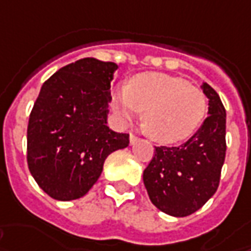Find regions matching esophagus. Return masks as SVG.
<instances>
[{
    "label": "esophagus",
    "mask_w": 251,
    "mask_h": 251,
    "mask_svg": "<svg viewBox=\"0 0 251 251\" xmlns=\"http://www.w3.org/2000/svg\"><path fill=\"white\" fill-rule=\"evenodd\" d=\"M129 140H130V144H134V143L139 142V137L134 136V134H130V136H129Z\"/></svg>",
    "instance_id": "1"
}]
</instances>
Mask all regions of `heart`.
<instances>
[{"mask_svg":"<svg viewBox=\"0 0 251 251\" xmlns=\"http://www.w3.org/2000/svg\"><path fill=\"white\" fill-rule=\"evenodd\" d=\"M111 102L124 121L133 119L144 109L143 126L160 143L189 137L207 112V99L200 89L185 79L158 72L136 75L129 86H118Z\"/></svg>","mask_w":251,"mask_h":251,"instance_id":"heart-1","label":"heart"}]
</instances>
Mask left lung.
<instances>
[{
  "label": "left lung",
  "instance_id": "1",
  "mask_svg": "<svg viewBox=\"0 0 251 251\" xmlns=\"http://www.w3.org/2000/svg\"><path fill=\"white\" fill-rule=\"evenodd\" d=\"M208 117L189 140L176 147H155L143 172L151 203L172 217H186L211 199L220 185L225 161L226 112L218 93L203 83Z\"/></svg>",
  "mask_w": 251,
  "mask_h": 251
}]
</instances>
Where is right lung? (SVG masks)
I'll use <instances>...</instances> for the list:
<instances>
[{
    "mask_svg": "<svg viewBox=\"0 0 251 251\" xmlns=\"http://www.w3.org/2000/svg\"><path fill=\"white\" fill-rule=\"evenodd\" d=\"M114 62L83 58L41 86L27 125V165L50 197L69 201L90 190L111 152L129 134L107 126Z\"/></svg>",
    "mask_w": 251,
    "mask_h": 251,
    "instance_id": "add662e5",
    "label": "right lung"
}]
</instances>
